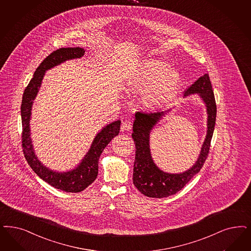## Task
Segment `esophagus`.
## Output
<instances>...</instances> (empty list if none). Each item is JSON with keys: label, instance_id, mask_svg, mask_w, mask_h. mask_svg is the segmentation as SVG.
Here are the masks:
<instances>
[{"label": "esophagus", "instance_id": "1", "mask_svg": "<svg viewBox=\"0 0 251 251\" xmlns=\"http://www.w3.org/2000/svg\"><path fill=\"white\" fill-rule=\"evenodd\" d=\"M121 130V131H130L131 130V122L128 120L122 121Z\"/></svg>", "mask_w": 251, "mask_h": 251}]
</instances>
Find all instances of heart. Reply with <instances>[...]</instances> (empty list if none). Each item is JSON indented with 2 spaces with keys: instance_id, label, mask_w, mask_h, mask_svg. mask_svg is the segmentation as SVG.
<instances>
[{
  "instance_id": "obj_1",
  "label": "heart",
  "mask_w": 251,
  "mask_h": 251,
  "mask_svg": "<svg viewBox=\"0 0 251 251\" xmlns=\"http://www.w3.org/2000/svg\"><path fill=\"white\" fill-rule=\"evenodd\" d=\"M159 60H147L126 81L130 91L144 92V105L155 109L166 104L178 90L182 78L180 73Z\"/></svg>"
}]
</instances>
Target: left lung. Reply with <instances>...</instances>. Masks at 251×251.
Here are the masks:
<instances>
[{
	"label": "left lung",
	"mask_w": 251,
	"mask_h": 251,
	"mask_svg": "<svg viewBox=\"0 0 251 251\" xmlns=\"http://www.w3.org/2000/svg\"><path fill=\"white\" fill-rule=\"evenodd\" d=\"M198 95L207 110V134L196 163L181 173H165L153 160L150 151V133L156 124L172 110L166 109L154 113H135L131 137L135 144V160L132 182L143 195L148 198H167L182 190L185 184L199 173L207 159L210 142L216 121L217 106L208 74L196 80L183 93V97Z\"/></svg>",
	"instance_id": "8db88e82"
}]
</instances>
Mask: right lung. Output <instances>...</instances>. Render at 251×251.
I'll return each instance as SVG.
<instances>
[{
  "mask_svg": "<svg viewBox=\"0 0 251 251\" xmlns=\"http://www.w3.org/2000/svg\"><path fill=\"white\" fill-rule=\"evenodd\" d=\"M85 50L80 47L60 48L50 53L35 71L33 78L27 84L21 104L22 119V147L26 161L30 168L44 182L59 190L78 193L84 190L95 181L98 174L99 157L104 147L120 132L121 121H113L104 126L95 136L89 151L74 169L68 172H55L44 166L35 154L32 140L30 137L31 110L35 98L38 95L43 82L45 72L66 61L80 58L84 55Z\"/></svg>",
  "mask_w": 251,
  "mask_h": 251,
  "instance_id": "add662e5",
  "label": "right lung"
}]
</instances>
